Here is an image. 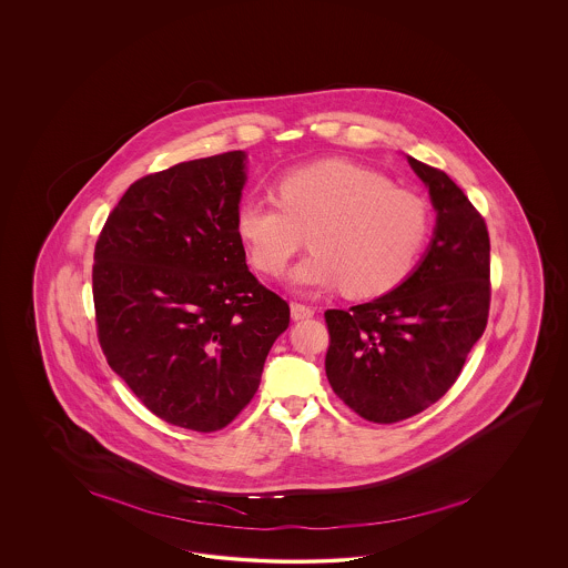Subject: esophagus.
<instances>
[{"mask_svg":"<svg viewBox=\"0 0 568 568\" xmlns=\"http://www.w3.org/2000/svg\"><path fill=\"white\" fill-rule=\"evenodd\" d=\"M312 316H314V308H310V306H306V304H297V302H293V321H306V318H312Z\"/></svg>","mask_w":568,"mask_h":568,"instance_id":"1","label":"esophagus"}]
</instances>
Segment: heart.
I'll use <instances>...</instances> for the list:
<instances>
[{
  "label": "heart",
  "mask_w": 568,
  "mask_h": 568,
  "mask_svg": "<svg viewBox=\"0 0 568 568\" xmlns=\"http://www.w3.org/2000/svg\"><path fill=\"white\" fill-rule=\"evenodd\" d=\"M235 231L262 275L285 271L308 233V258L292 273L302 290L342 285L352 297H373L402 285L420 258L430 231L429 204L392 187L377 171L349 160H323L287 171L275 197L247 195Z\"/></svg>",
  "instance_id": "obj_1"
}]
</instances>
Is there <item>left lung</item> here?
Instances as JSON below:
<instances>
[{"instance_id": "8db88e82", "label": "left lung", "mask_w": 568, "mask_h": 568, "mask_svg": "<svg viewBox=\"0 0 568 568\" xmlns=\"http://www.w3.org/2000/svg\"><path fill=\"white\" fill-rule=\"evenodd\" d=\"M429 187L437 224L429 250L394 292L327 310L328 383L362 418L392 425L435 404L456 383L487 327L489 233L446 172L408 155Z\"/></svg>"}]
</instances>
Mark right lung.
<instances>
[{
    "instance_id": "right-lung-1",
    "label": "right lung",
    "mask_w": 568,
    "mask_h": 568,
    "mask_svg": "<svg viewBox=\"0 0 568 568\" xmlns=\"http://www.w3.org/2000/svg\"><path fill=\"white\" fill-rule=\"evenodd\" d=\"M245 154L141 176L93 254L98 339L110 368L174 427L223 429L258 392L290 304L245 264L235 212Z\"/></svg>"
}]
</instances>
